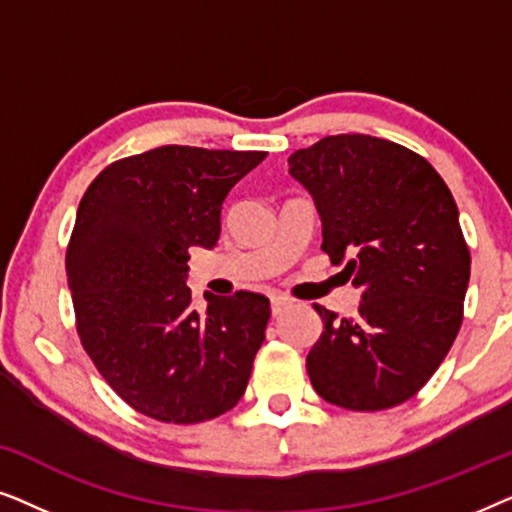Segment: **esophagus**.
<instances>
[{
    "label": "esophagus",
    "instance_id": "esophagus-1",
    "mask_svg": "<svg viewBox=\"0 0 512 512\" xmlns=\"http://www.w3.org/2000/svg\"><path fill=\"white\" fill-rule=\"evenodd\" d=\"M270 307H272V314H275V317H277V314L282 312L284 307H286V298H282V296H272Z\"/></svg>",
    "mask_w": 512,
    "mask_h": 512
}]
</instances>
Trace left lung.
Masks as SVG:
<instances>
[{"mask_svg":"<svg viewBox=\"0 0 512 512\" xmlns=\"http://www.w3.org/2000/svg\"><path fill=\"white\" fill-rule=\"evenodd\" d=\"M312 195L321 249L361 289L359 312L314 305L324 331L307 373L324 401L373 412L429 382L464 319L471 254L440 174L415 151L370 135L324 137L289 158Z\"/></svg>","mask_w":512,"mask_h":512,"instance_id":"8db88e82","label":"left lung"}]
</instances>
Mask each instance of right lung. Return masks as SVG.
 I'll list each match as a JSON object with an SVG mask.
<instances>
[{"mask_svg": "<svg viewBox=\"0 0 512 512\" xmlns=\"http://www.w3.org/2000/svg\"><path fill=\"white\" fill-rule=\"evenodd\" d=\"M265 151L158 146L116 160L81 198L67 247L81 345L130 408L198 424L235 408L265 340L270 300L205 293L195 310L188 249H214L230 188Z\"/></svg>", "mask_w": 512, "mask_h": 512, "instance_id": "right-lung-1", "label": "right lung"}]
</instances>
